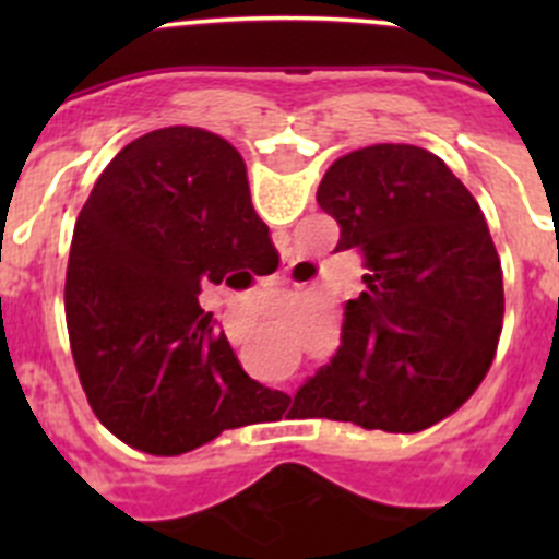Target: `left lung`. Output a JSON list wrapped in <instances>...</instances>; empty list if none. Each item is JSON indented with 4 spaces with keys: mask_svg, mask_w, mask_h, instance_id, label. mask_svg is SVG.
I'll return each instance as SVG.
<instances>
[{
    "mask_svg": "<svg viewBox=\"0 0 559 559\" xmlns=\"http://www.w3.org/2000/svg\"><path fill=\"white\" fill-rule=\"evenodd\" d=\"M316 201L341 226L335 249L367 257L341 347L294 403L305 417L414 433L456 412L490 372L503 276L481 206L417 145H369L324 173Z\"/></svg>",
    "mask_w": 559,
    "mask_h": 559,
    "instance_id": "8db88e82",
    "label": "left lung"
}]
</instances>
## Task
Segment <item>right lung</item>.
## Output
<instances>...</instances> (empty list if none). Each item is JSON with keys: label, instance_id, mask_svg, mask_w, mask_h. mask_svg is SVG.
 Listing matches in <instances>:
<instances>
[{"label": "right lung", "instance_id": "add662e5", "mask_svg": "<svg viewBox=\"0 0 559 559\" xmlns=\"http://www.w3.org/2000/svg\"><path fill=\"white\" fill-rule=\"evenodd\" d=\"M271 251L243 156L218 133L159 128L108 162L75 221L63 308L88 406L114 437L179 456L280 414L288 397L243 372L199 305Z\"/></svg>", "mask_w": 559, "mask_h": 559}]
</instances>
